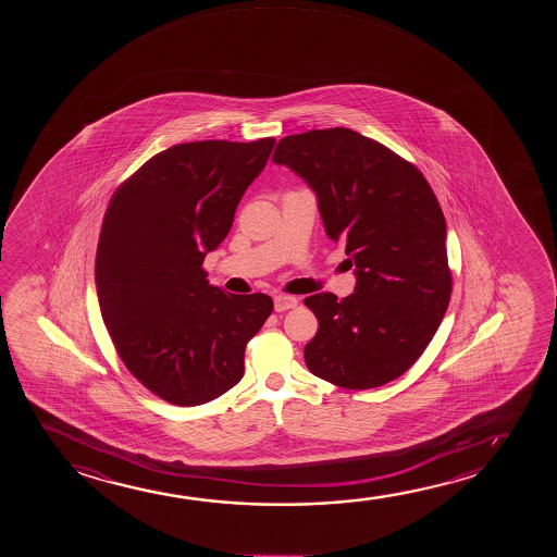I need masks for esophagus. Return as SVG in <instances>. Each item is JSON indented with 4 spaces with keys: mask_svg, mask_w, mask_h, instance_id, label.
Returning <instances> with one entry per match:
<instances>
[{
    "mask_svg": "<svg viewBox=\"0 0 557 557\" xmlns=\"http://www.w3.org/2000/svg\"><path fill=\"white\" fill-rule=\"evenodd\" d=\"M297 305L298 298L290 297V295H277L274 298L275 312H285V310H290V308H295Z\"/></svg>",
    "mask_w": 557,
    "mask_h": 557,
    "instance_id": "34e87169",
    "label": "esophagus"
}]
</instances>
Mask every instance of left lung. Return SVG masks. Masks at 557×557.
Returning a JSON list of instances; mask_svg holds the SVG:
<instances>
[{"label":"left lung","mask_w":557,"mask_h":557,"mask_svg":"<svg viewBox=\"0 0 557 557\" xmlns=\"http://www.w3.org/2000/svg\"><path fill=\"white\" fill-rule=\"evenodd\" d=\"M272 160L312 186L327 236L358 275L350 297L305 298L320 321L306 367L341 388L396 381L434 338L453 290L432 186L411 161L346 127L283 137Z\"/></svg>","instance_id":"obj_1"}]
</instances>
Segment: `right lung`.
<instances>
[{
    "label": "right lung",
    "instance_id": "obj_1",
    "mask_svg": "<svg viewBox=\"0 0 557 557\" xmlns=\"http://www.w3.org/2000/svg\"><path fill=\"white\" fill-rule=\"evenodd\" d=\"M274 145L267 137L171 146L108 203L95 260L100 313L123 366L169 404L194 407L234 388L245 346L274 310L264 293L209 285L203 270Z\"/></svg>",
    "mask_w": 557,
    "mask_h": 557
}]
</instances>
